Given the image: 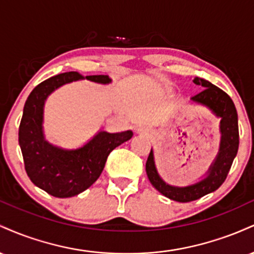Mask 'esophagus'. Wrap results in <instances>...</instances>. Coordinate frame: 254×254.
I'll list each match as a JSON object with an SVG mask.
<instances>
[{"label": "esophagus", "mask_w": 254, "mask_h": 254, "mask_svg": "<svg viewBox=\"0 0 254 254\" xmlns=\"http://www.w3.org/2000/svg\"><path fill=\"white\" fill-rule=\"evenodd\" d=\"M136 132L137 133H144V135H149V133H151V129L148 127H138L136 129Z\"/></svg>", "instance_id": "34e87169"}]
</instances>
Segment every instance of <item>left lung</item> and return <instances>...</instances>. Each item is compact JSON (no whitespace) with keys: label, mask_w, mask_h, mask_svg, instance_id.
I'll return each mask as SVG.
<instances>
[{"label":"left lung","mask_w":254,"mask_h":254,"mask_svg":"<svg viewBox=\"0 0 254 254\" xmlns=\"http://www.w3.org/2000/svg\"><path fill=\"white\" fill-rule=\"evenodd\" d=\"M193 82L198 86H202L204 89L192 97L191 101L206 107L214 113L215 117L221 119L220 149L205 173V177L202 178L199 182L188 186L170 185L157 173L153 149L150 150L145 164V171L151 185L165 197L180 203L199 199L200 197L216 191L228 176L239 148L238 113L232 99L222 89L204 78L194 77Z\"/></svg>","instance_id":"obj_1"}]
</instances>
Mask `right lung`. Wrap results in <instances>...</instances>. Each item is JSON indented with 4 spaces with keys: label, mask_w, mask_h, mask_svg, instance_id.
<instances>
[{
    "label": "right lung",
    "mask_w": 254,
    "mask_h": 254,
    "mask_svg": "<svg viewBox=\"0 0 254 254\" xmlns=\"http://www.w3.org/2000/svg\"><path fill=\"white\" fill-rule=\"evenodd\" d=\"M84 78L100 84L112 82L109 75L83 77L76 71L52 76L32 90L20 122L19 144L26 173L34 185L57 198L77 196L92 186L100 177L111 151L133 135L131 130L116 133L99 131L76 149H65L46 141L43 129L46 99L63 84Z\"/></svg>",
    "instance_id": "1"
}]
</instances>
